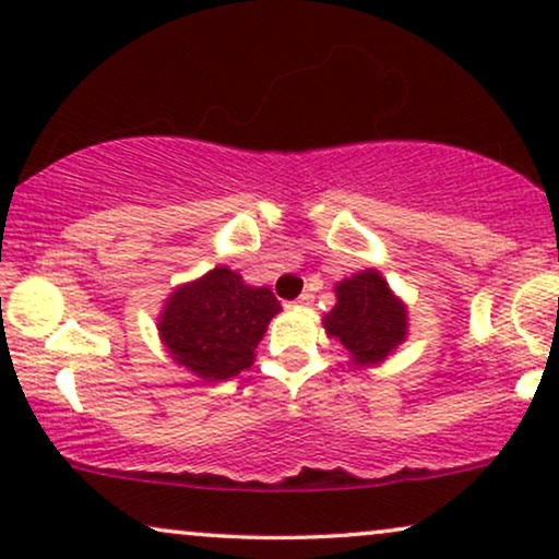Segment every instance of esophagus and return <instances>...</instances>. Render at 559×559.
I'll use <instances>...</instances> for the list:
<instances>
[{
    "instance_id": "1",
    "label": "esophagus",
    "mask_w": 559,
    "mask_h": 559,
    "mask_svg": "<svg viewBox=\"0 0 559 559\" xmlns=\"http://www.w3.org/2000/svg\"><path fill=\"white\" fill-rule=\"evenodd\" d=\"M295 302H298V306H313V293H302L300 295V298L298 300H295Z\"/></svg>"
}]
</instances>
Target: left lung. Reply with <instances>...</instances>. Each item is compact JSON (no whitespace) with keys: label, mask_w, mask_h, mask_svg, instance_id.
Returning <instances> with one entry per match:
<instances>
[{"label":"left lung","mask_w":559,"mask_h":559,"mask_svg":"<svg viewBox=\"0 0 559 559\" xmlns=\"http://www.w3.org/2000/svg\"><path fill=\"white\" fill-rule=\"evenodd\" d=\"M336 306L323 316L329 336L353 355L355 365H378L406 340V306L376 269L336 282Z\"/></svg>","instance_id":"obj_1"}]
</instances>
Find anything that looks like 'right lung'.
Returning a JSON list of instances; mask_svg holds the SVG:
<instances>
[{
    "mask_svg": "<svg viewBox=\"0 0 559 559\" xmlns=\"http://www.w3.org/2000/svg\"><path fill=\"white\" fill-rule=\"evenodd\" d=\"M282 311L269 287L246 285L215 266L165 300L157 332L170 357L202 381H227L251 368L269 321Z\"/></svg>",
    "mask_w": 559,
    "mask_h": 559,
    "instance_id": "right-lung-1",
    "label": "right lung"
}]
</instances>
